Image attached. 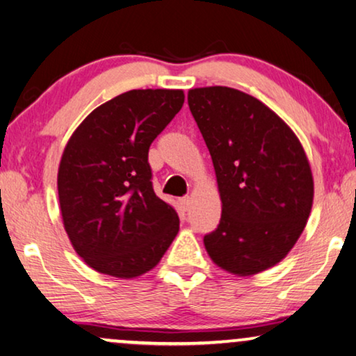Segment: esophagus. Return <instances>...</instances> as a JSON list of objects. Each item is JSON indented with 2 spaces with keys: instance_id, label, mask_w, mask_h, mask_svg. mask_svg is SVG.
Returning <instances> with one entry per match:
<instances>
[{
  "instance_id": "1",
  "label": "esophagus",
  "mask_w": 356,
  "mask_h": 356,
  "mask_svg": "<svg viewBox=\"0 0 356 356\" xmlns=\"http://www.w3.org/2000/svg\"><path fill=\"white\" fill-rule=\"evenodd\" d=\"M179 203H180V207L184 208V211H187V209H190V207H192V198L184 197V198L179 200Z\"/></svg>"
}]
</instances>
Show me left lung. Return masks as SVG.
<instances>
[{
  "instance_id": "left-lung-1",
  "label": "left lung",
  "mask_w": 356,
  "mask_h": 356,
  "mask_svg": "<svg viewBox=\"0 0 356 356\" xmlns=\"http://www.w3.org/2000/svg\"><path fill=\"white\" fill-rule=\"evenodd\" d=\"M188 108L222 202L204 248L227 273H261L285 258L307 226L314 190L305 149L276 113L240 90L193 88Z\"/></svg>"
}]
</instances>
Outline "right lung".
I'll return each mask as SVG.
<instances>
[{"mask_svg": "<svg viewBox=\"0 0 356 356\" xmlns=\"http://www.w3.org/2000/svg\"><path fill=\"white\" fill-rule=\"evenodd\" d=\"M184 98L182 90H130L93 109L69 138L59 207L74 250L95 271L142 276L177 235L176 209L153 190L148 149Z\"/></svg>", "mask_w": 356, "mask_h": 356, "instance_id": "add662e5", "label": "right lung"}]
</instances>
